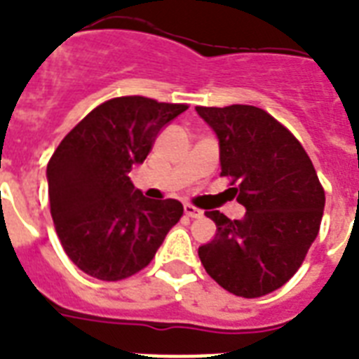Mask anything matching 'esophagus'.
<instances>
[{"mask_svg": "<svg viewBox=\"0 0 359 359\" xmlns=\"http://www.w3.org/2000/svg\"><path fill=\"white\" fill-rule=\"evenodd\" d=\"M184 214L188 218H201L203 210L196 208L194 205H184Z\"/></svg>", "mask_w": 359, "mask_h": 359, "instance_id": "1", "label": "esophagus"}]
</instances>
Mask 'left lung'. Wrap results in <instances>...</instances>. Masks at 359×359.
<instances>
[{
  "mask_svg": "<svg viewBox=\"0 0 359 359\" xmlns=\"http://www.w3.org/2000/svg\"><path fill=\"white\" fill-rule=\"evenodd\" d=\"M196 111L218 137L222 175L233 177L231 190L245 208L240 219L208 210L218 231L199 259L225 290L264 296L294 276L317 238L323 186L300 141L264 109L235 104Z\"/></svg>",
  "mask_w": 359,
  "mask_h": 359,
  "instance_id": "8db88e82",
  "label": "left lung"
}]
</instances>
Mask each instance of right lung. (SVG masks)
Returning <instances> with one entry per match:
<instances>
[{
  "instance_id": "obj_1",
  "label": "right lung",
  "mask_w": 359,
  "mask_h": 359,
  "mask_svg": "<svg viewBox=\"0 0 359 359\" xmlns=\"http://www.w3.org/2000/svg\"><path fill=\"white\" fill-rule=\"evenodd\" d=\"M188 106L119 97L80 121L50 158L48 197L65 253L81 272L119 281L145 268L184 208L149 199L128 173Z\"/></svg>"
}]
</instances>
